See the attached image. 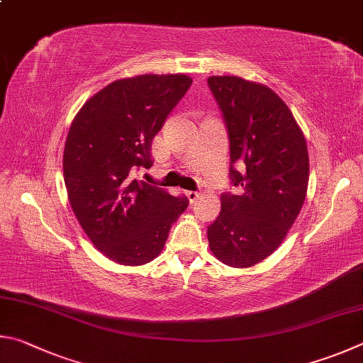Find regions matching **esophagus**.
<instances>
[{
    "mask_svg": "<svg viewBox=\"0 0 363 363\" xmlns=\"http://www.w3.org/2000/svg\"><path fill=\"white\" fill-rule=\"evenodd\" d=\"M186 196H188L189 202H196V199L199 198V193L198 191H186Z\"/></svg>",
    "mask_w": 363,
    "mask_h": 363,
    "instance_id": "34e87169",
    "label": "esophagus"
}]
</instances>
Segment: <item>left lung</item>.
Listing matches in <instances>:
<instances>
[{
    "mask_svg": "<svg viewBox=\"0 0 363 363\" xmlns=\"http://www.w3.org/2000/svg\"><path fill=\"white\" fill-rule=\"evenodd\" d=\"M230 140V180L240 194H221L207 228L221 263L249 268L268 258L294 225L306 198L309 157L294 114L269 87L239 76L207 79Z\"/></svg>",
    "mask_w": 363,
    "mask_h": 363,
    "instance_id": "obj_1",
    "label": "left lung"
}]
</instances>
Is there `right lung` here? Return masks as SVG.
Masks as SVG:
<instances>
[{
	"mask_svg": "<svg viewBox=\"0 0 363 363\" xmlns=\"http://www.w3.org/2000/svg\"><path fill=\"white\" fill-rule=\"evenodd\" d=\"M191 82L186 74L118 79L82 105L68 130L63 178L69 206L92 244L119 264L155 259L188 207L185 196L130 174L151 167L152 138Z\"/></svg>",
	"mask_w": 363,
	"mask_h": 363,
	"instance_id": "obj_1",
	"label": "right lung"
}]
</instances>
